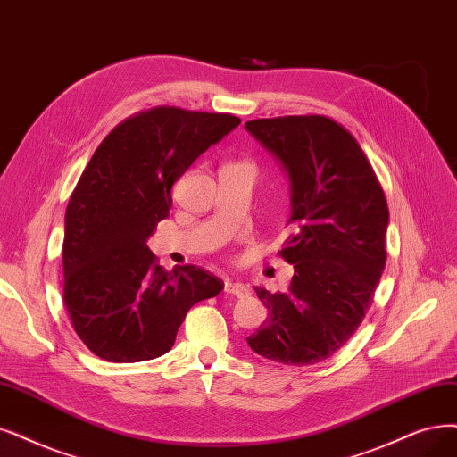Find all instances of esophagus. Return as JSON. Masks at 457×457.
<instances>
[{"label": "esophagus", "mask_w": 457, "mask_h": 457, "mask_svg": "<svg viewBox=\"0 0 457 457\" xmlns=\"http://www.w3.org/2000/svg\"><path fill=\"white\" fill-rule=\"evenodd\" d=\"M224 292H228V294H231V295H235V297H246V295L250 294L248 286L243 284V282H239V280H226Z\"/></svg>", "instance_id": "esophagus-1"}]
</instances>
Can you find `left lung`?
<instances>
[{
    "mask_svg": "<svg viewBox=\"0 0 457 457\" xmlns=\"http://www.w3.org/2000/svg\"><path fill=\"white\" fill-rule=\"evenodd\" d=\"M245 129L288 175L294 229L280 250L292 282L277 294L256 286L269 314L246 343L286 365L324 361L358 329L380 282L384 192L356 139L331 118H262Z\"/></svg>",
    "mask_w": 457,
    "mask_h": 457,
    "instance_id": "obj_1",
    "label": "left lung"
}]
</instances>
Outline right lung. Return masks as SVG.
Here are the masks:
<instances>
[{
  "label": "right lung",
  "instance_id": "1",
  "mask_svg": "<svg viewBox=\"0 0 457 457\" xmlns=\"http://www.w3.org/2000/svg\"><path fill=\"white\" fill-rule=\"evenodd\" d=\"M241 124L233 114L158 107L101 141L77 184L63 226V301L97 358L163 356L195 303L224 282L195 265L167 273L146 248L173 205V184Z\"/></svg>",
  "mask_w": 457,
  "mask_h": 457
}]
</instances>
